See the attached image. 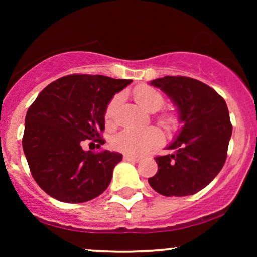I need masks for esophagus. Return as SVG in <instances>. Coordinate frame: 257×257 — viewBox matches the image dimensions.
Here are the masks:
<instances>
[{"label": "esophagus", "instance_id": "obj_1", "mask_svg": "<svg viewBox=\"0 0 257 257\" xmlns=\"http://www.w3.org/2000/svg\"><path fill=\"white\" fill-rule=\"evenodd\" d=\"M124 160H126V162H132V163H138L141 159L137 157H133V155H124Z\"/></svg>", "mask_w": 257, "mask_h": 257}]
</instances>
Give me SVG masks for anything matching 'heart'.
Instances as JSON below:
<instances>
[{"instance_id":"heart-1","label":"heart","mask_w":257,"mask_h":257,"mask_svg":"<svg viewBox=\"0 0 257 257\" xmlns=\"http://www.w3.org/2000/svg\"><path fill=\"white\" fill-rule=\"evenodd\" d=\"M121 94H116L110 100L105 109V121L112 124L115 118L116 109L121 103ZM136 100L148 112H157L164 104L162 93L150 87H139L136 90ZM165 125H172L173 118L164 116L162 119ZM163 142V134L159 129L149 126L145 129H124L112 139L113 147L121 153L129 155H141L147 150L157 147Z\"/></svg>"}]
</instances>
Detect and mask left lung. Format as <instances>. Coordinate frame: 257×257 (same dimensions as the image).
<instances>
[{
    "mask_svg": "<svg viewBox=\"0 0 257 257\" xmlns=\"http://www.w3.org/2000/svg\"><path fill=\"white\" fill-rule=\"evenodd\" d=\"M150 84L172 99L183 126L167 148L174 153L155 158L158 172L148 181L164 196L193 195L224 167L232 133L227 105L211 87L188 77L167 76Z\"/></svg>",
    "mask_w": 257,
    "mask_h": 257,
    "instance_id": "8db88e82",
    "label": "left lung"
}]
</instances>
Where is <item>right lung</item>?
<instances>
[{"label":"right lung","instance_id":"right-lung-1","mask_svg":"<svg viewBox=\"0 0 257 257\" xmlns=\"http://www.w3.org/2000/svg\"><path fill=\"white\" fill-rule=\"evenodd\" d=\"M131 79L72 74L48 84L28 108L22 147L32 177L43 191L63 203L99 196L121 160L120 153L83 150L85 139L104 144V114L114 94Z\"/></svg>","mask_w":257,"mask_h":257}]
</instances>
